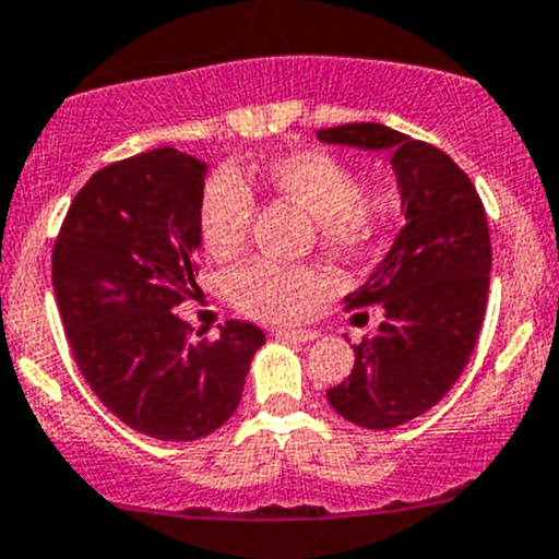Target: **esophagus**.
Segmentation results:
<instances>
[{"label": "esophagus", "instance_id": "esophagus-1", "mask_svg": "<svg viewBox=\"0 0 559 559\" xmlns=\"http://www.w3.org/2000/svg\"><path fill=\"white\" fill-rule=\"evenodd\" d=\"M273 335L281 337V341L308 343V341H316V337H319V332H313V330H275Z\"/></svg>", "mask_w": 559, "mask_h": 559}]
</instances>
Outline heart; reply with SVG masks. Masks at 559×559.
Returning <instances> with one entry per match:
<instances>
[{
	"label": "heart",
	"instance_id": "heart-1",
	"mask_svg": "<svg viewBox=\"0 0 559 559\" xmlns=\"http://www.w3.org/2000/svg\"><path fill=\"white\" fill-rule=\"evenodd\" d=\"M262 180L284 200L313 218L326 246L359 248L376 238L392 216V197L384 189L359 186L357 173L326 151H297L264 165ZM253 218V194L233 170L205 180L197 207L202 243L216 259H229L246 243ZM324 286L313 267L251 259L229 275V297L240 311L264 321H295L308 311Z\"/></svg>",
	"mask_w": 559,
	"mask_h": 559
}]
</instances>
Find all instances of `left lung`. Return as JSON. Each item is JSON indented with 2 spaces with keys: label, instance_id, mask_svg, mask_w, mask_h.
Instances as JSON below:
<instances>
[{
  "label": "left lung",
  "instance_id": "8db88e82",
  "mask_svg": "<svg viewBox=\"0 0 559 559\" xmlns=\"http://www.w3.org/2000/svg\"><path fill=\"white\" fill-rule=\"evenodd\" d=\"M321 143L386 151L405 224L346 308L384 306L354 346L346 381L326 389L343 419L389 430L430 411L465 370L487 313L492 243L481 197L449 154L384 123L319 129Z\"/></svg>",
  "mask_w": 559,
  "mask_h": 559
}]
</instances>
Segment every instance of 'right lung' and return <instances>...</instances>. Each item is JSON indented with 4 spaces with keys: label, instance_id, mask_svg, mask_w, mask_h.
Returning <instances> with one entry per match:
<instances>
[{
    "label": "right lung",
    "instance_id": "add662e5",
    "mask_svg": "<svg viewBox=\"0 0 559 559\" xmlns=\"http://www.w3.org/2000/svg\"><path fill=\"white\" fill-rule=\"evenodd\" d=\"M205 162L154 148L88 178L53 246L72 357L112 416L159 441H197L235 414L264 332L224 321L191 341L175 306L197 289Z\"/></svg>",
    "mask_w": 559,
    "mask_h": 559
}]
</instances>
